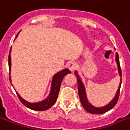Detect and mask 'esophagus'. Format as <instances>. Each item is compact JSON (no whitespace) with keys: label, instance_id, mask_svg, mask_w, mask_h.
I'll use <instances>...</instances> for the list:
<instances>
[{"label":"esophagus","instance_id":"34e87169","mask_svg":"<svg viewBox=\"0 0 130 130\" xmlns=\"http://www.w3.org/2000/svg\"><path fill=\"white\" fill-rule=\"evenodd\" d=\"M76 64L75 63H69V65H68V69L71 71V72H74V70L76 69Z\"/></svg>","mask_w":130,"mask_h":130}]
</instances>
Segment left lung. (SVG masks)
<instances>
[{
  "instance_id": "obj_1",
  "label": "left lung",
  "mask_w": 130,
  "mask_h": 130,
  "mask_svg": "<svg viewBox=\"0 0 130 130\" xmlns=\"http://www.w3.org/2000/svg\"><path fill=\"white\" fill-rule=\"evenodd\" d=\"M116 62L118 66V71H119V76H121V82L119 89H118L117 93H116L115 98L112 99V100L108 104L102 108H98V107L93 106L89 102V101L87 100V94H86V91H85V86L83 85L82 80L80 78V76H78L77 72H75L76 76H77V80H78V95H79V98L80 100V102L83 105V108L87 110L88 112L92 114H98V115H100L106 112L109 111L110 110H111L114 106H115L116 104L117 103V101L119 98V93H120V88L121 85V76H122V73H121V69L120 67V63H119V54L117 52L116 53Z\"/></svg>"
}]
</instances>
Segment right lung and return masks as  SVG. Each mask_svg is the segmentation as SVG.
Masks as SVG:
<instances>
[{"label": "right lung", "mask_w": 130, "mask_h": 130, "mask_svg": "<svg viewBox=\"0 0 130 130\" xmlns=\"http://www.w3.org/2000/svg\"><path fill=\"white\" fill-rule=\"evenodd\" d=\"M17 35V36H18ZM16 36V37H17ZM11 50L10 49L9 54V72L11 71V55H10V52H11ZM10 73V72H9ZM67 74H70V71L67 69H63L61 72L56 73L52 78V86H51V90L50 92V94L48 97H47L45 100L41 101L40 102L37 103H30L28 102L27 101L24 100L23 98H22L21 96L18 93L16 92L17 95L18 96L20 100L24 106L28 107V108L33 110H37V111H43V110H46L50 107L52 106L53 105L56 103L57 98H58V93H59V90H60V87H61V82L63 80V78L65 75ZM9 80L10 83H11V77L9 76Z\"/></svg>", "instance_id": "1"}]
</instances>
